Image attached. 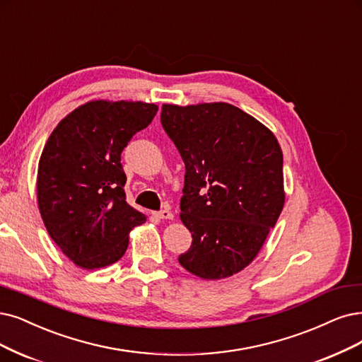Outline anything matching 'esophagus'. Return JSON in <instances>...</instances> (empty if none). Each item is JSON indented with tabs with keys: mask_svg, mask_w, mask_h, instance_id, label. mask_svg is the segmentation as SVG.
I'll return each instance as SVG.
<instances>
[{
	"mask_svg": "<svg viewBox=\"0 0 362 362\" xmlns=\"http://www.w3.org/2000/svg\"><path fill=\"white\" fill-rule=\"evenodd\" d=\"M153 215L158 218V219H173L174 215L170 211V210H159V211H155Z\"/></svg>",
	"mask_w": 362,
	"mask_h": 362,
	"instance_id": "esophagus-1",
	"label": "esophagus"
}]
</instances>
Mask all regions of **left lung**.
<instances>
[{
	"label": "left lung",
	"instance_id": "obj_1",
	"mask_svg": "<svg viewBox=\"0 0 362 362\" xmlns=\"http://www.w3.org/2000/svg\"><path fill=\"white\" fill-rule=\"evenodd\" d=\"M160 124L186 168L180 219L192 245L179 257L180 265L206 280L242 272L285 204L277 139L228 103L164 104Z\"/></svg>",
	"mask_w": 362,
	"mask_h": 362
}]
</instances>
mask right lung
<instances>
[{"label":"right lung","mask_w":362,"mask_h":362,"mask_svg":"<svg viewBox=\"0 0 362 362\" xmlns=\"http://www.w3.org/2000/svg\"><path fill=\"white\" fill-rule=\"evenodd\" d=\"M156 112L158 105L141 101H89L66 115L45 144L37 173L40 215L80 269L119 261L129 231L146 222L127 203L120 153Z\"/></svg>","instance_id":"add662e5"}]
</instances>
